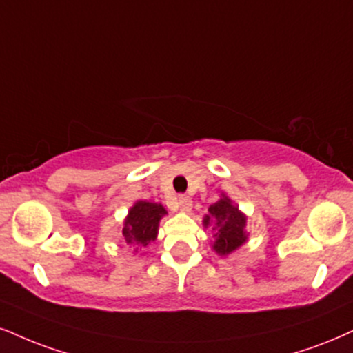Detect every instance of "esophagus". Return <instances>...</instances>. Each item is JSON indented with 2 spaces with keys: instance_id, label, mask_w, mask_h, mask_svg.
I'll return each mask as SVG.
<instances>
[{
  "instance_id": "obj_1",
  "label": "esophagus",
  "mask_w": 353,
  "mask_h": 353,
  "mask_svg": "<svg viewBox=\"0 0 353 353\" xmlns=\"http://www.w3.org/2000/svg\"><path fill=\"white\" fill-rule=\"evenodd\" d=\"M178 208H180L181 212H190L191 208H193V203L188 196H180L178 198Z\"/></svg>"
}]
</instances>
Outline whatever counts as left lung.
I'll list each match as a JSON object with an SVG mask.
<instances>
[{"label":"left lung","instance_id":"1","mask_svg":"<svg viewBox=\"0 0 353 353\" xmlns=\"http://www.w3.org/2000/svg\"><path fill=\"white\" fill-rule=\"evenodd\" d=\"M203 225L204 229L212 228L214 241H211V249L221 256L230 255L249 241V232L245 230L247 216L225 193H221L219 199L208 208Z\"/></svg>","mask_w":353,"mask_h":353}]
</instances>
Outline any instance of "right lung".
I'll return each instance as SVG.
<instances>
[{"label": "right lung", "mask_w": 353, "mask_h": 353, "mask_svg": "<svg viewBox=\"0 0 353 353\" xmlns=\"http://www.w3.org/2000/svg\"><path fill=\"white\" fill-rule=\"evenodd\" d=\"M163 216H167V210L160 203L139 199L130 206L121 229V236L134 250V254L143 250L150 242L155 241Z\"/></svg>", "instance_id": "right-lung-1"}]
</instances>
